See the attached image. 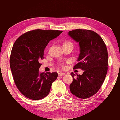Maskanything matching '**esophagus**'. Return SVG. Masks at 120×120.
<instances>
[{
  "instance_id": "obj_1",
  "label": "esophagus",
  "mask_w": 120,
  "mask_h": 120,
  "mask_svg": "<svg viewBox=\"0 0 120 120\" xmlns=\"http://www.w3.org/2000/svg\"><path fill=\"white\" fill-rule=\"evenodd\" d=\"M58 74L59 76H62V75H64L65 74L64 73L61 72H59Z\"/></svg>"
}]
</instances>
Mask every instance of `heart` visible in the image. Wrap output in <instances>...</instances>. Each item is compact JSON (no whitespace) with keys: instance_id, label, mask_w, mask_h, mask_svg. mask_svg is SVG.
Here are the masks:
<instances>
[{"instance_id":"1","label":"heart","mask_w":120,"mask_h":120,"mask_svg":"<svg viewBox=\"0 0 120 120\" xmlns=\"http://www.w3.org/2000/svg\"><path fill=\"white\" fill-rule=\"evenodd\" d=\"M68 44H72V43H71V42L70 41H64V43H63V46L64 45H68Z\"/></svg>"}]
</instances>
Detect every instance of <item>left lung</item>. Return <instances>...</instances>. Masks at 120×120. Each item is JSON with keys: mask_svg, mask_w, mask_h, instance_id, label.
Instances as JSON below:
<instances>
[{"mask_svg": "<svg viewBox=\"0 0 120 120\" xmlns=\"http://www.w3.org/2000/svg\"><path fill=\"white\" fill-rule=\"evenodd\" d=\"M68 35L79 43L77 61L73 69H81L83 74L72 72L73 81L70 85L73 95L81 99L88 98L99 90L108 71V51L105 42L97 33L88 30L76 29Z\"/></svg>", "mask_w": 120, "mask_h": 120, "instance_id": "1", "label": "left lung"}]
</instances>
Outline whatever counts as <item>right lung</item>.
I'll return each mask as SVG.
<instances>
[{"label":"right lung","mask_w":120,"mask_h":120,"mask_svg":"<svg viewBox=\"0 0 120 120\" xmlns=\"http://www.w3.org/2000/svg\"><path fill=\"white\" fill-rule=\"evenodd\" d=\"M62 32L58 30H35L22 34L12 48L10 66L16 86L22 95L32 100L47 96L57 72L39 73L45 48L49 42Z\"/></svg>","instance_id":"right-lung-1"}]
</instances>
